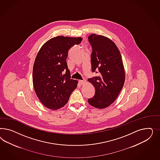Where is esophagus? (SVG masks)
Segmentation results:
<instances>
[{
    "instance_id": "obj_1",
    "label": "esophagus",
    "mask_w": 160,
    "mask_h": 160,
    "mask_svg": "<svg viewBox=\"0 0 160 160\" xmlns=\"http://www.w3.org/2000/svg\"><path fill=\"white\" fill-rule=\"evenodd\" d=\"M86 82V80H80L79 81V82H80V84H82V85H83V84H84Z\"/></svg>"
}]
</instances>
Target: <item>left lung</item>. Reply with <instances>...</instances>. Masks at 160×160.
<instances>
[{
    "label": "left lung",
    "instance_id": "left-lung-1",
    "mask_svg": "<svg viewBox=\"0 0 160 160\" xmlns=\"http://www.w3.org/2000/svg\"><path fill=\"white\" fill-rule=\"evenodd\" d=\"M92 70H98L97 76L88 79L95 88L94 96L88 100L92 107L103 109L116 100L125 82V70L121 54L111 39L102 35L91 34ZM97 73V72H96Z\"/></svg>",
    "mask_w": 160,
    "mask_h": 160
}]
</instances>
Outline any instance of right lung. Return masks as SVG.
Listing matches in <instances>:
<instances>
[{
	"mask_svg": "<svg viewBox=\"0 0 160 160\" xmlns=\"http://www.w3.org/2000/svg\"><path fill=\"white\" fill-rule=\"evenodd\" d=\"M82 38L59 36L49 39L39 50L33 68L34 91L40 101L49 109L64 106L78 81L70 78L66 59L70 48Z\"/></svg>",
	"mask_w": 160,
	"mask_h": 160,
	"instance_id": "right-lung-1",
	"label": "right lung"
}]
</instances>
